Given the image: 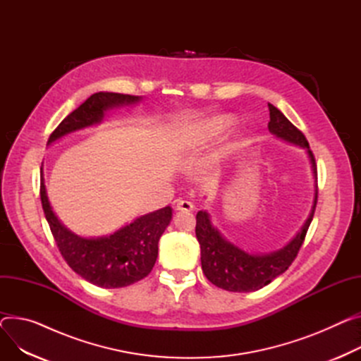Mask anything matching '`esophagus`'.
Returning a JSON list of instances; mask_svg holds the SVG:
<instances>
[{
	"mask_svg": "<svg viewBox=\"0 0 361 361\" xmlns=\"http://www.w3.org/2000/svg\"><path fill=\"white\" fill-rule=\"evenodd\" d=\"M193 208H195V207H193L192 202L183 201V200H179L176 202V207H175L176 211H185V212H190V211H193Z\"/></svg>",
	"mask_w": 361,
	"mask_h": 361,
	"instance_id": "obj_1",
	"label": "esophagus"
}]
</instances>
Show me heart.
<instances>
[{
  "mask_svg": "<svg viewBox=\"0 0 361 361\" xmlns=\"http://www.w3.org/2000/svg\"><path fill=\"white\" fill-rule=\"evenodd\" d=\"M231 123L230 117L226 116H218V117H212L205 120L202 124H200L198 130L193 134V140L195 142H205L208 138H211L212 135L218 134L224 127H227Z\"/></svg>",
  "mask_w": 361,
  "mask_h": 361,
  "instance_id": "b5f03b06",
  "label": "heart"
}]
</instances>
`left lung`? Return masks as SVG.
<instances>
[{
	"label": "left lung",
	"mask_w": 361,
	"mask_h": 361,
	"mask_svg": "<svg viewBox=\"0 0 361 361\" xmlns=\"http://www.w3.org/2000/svg\"><path fill=\"white\" fill-rule=\"evenodd\" d=\"M269 131L281 140L295 145L308 153L315 179L314 204L300 231H298V234L285 247L276 252L259 255L248 253L228 241L216 227L212 226L211 216L207 211H200L197 214L195 233L201 245L202 271L211 283L230 292L259 290L276 279L277 276L285 273L299 252L317 207V164L307 138L274 105L269 104Z\"/></svg>",
	"instance_id": "8db88e82"
}]
</instances>
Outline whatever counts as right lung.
<instances>
[{
    "label": "right lung",
    "mask_w": 361,
    "mask_h": 361,
    "mask_svg": "<svg viewBox=\"0 0 361 361\" xmlns=\"http://www.w3.org/2000/svg\"><path fill=\"white\" fill-rule=\"evenodd\" d=\"M140 101L142 97L97 92L56 127L49 137L47 146L73 131L99 124L109 109L134 105ZM40 198L54 241L69 267L87 282L105 289L124 288L145 279L156 263L159 240L172 219V208L164 207L137 216L133 223L109 235H78L66 228L53 212L46 192L43 164Z\"/></svg>",
    "instance_id": "obj_1"
}]
</instances>
